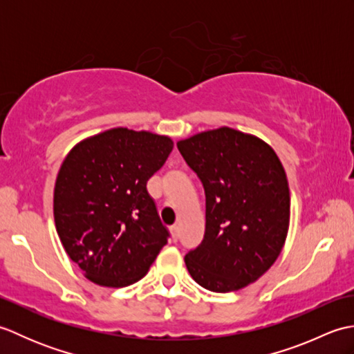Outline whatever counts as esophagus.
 <instances>
[{"label": "esophagus", "instance_id": "34e87169", "mask_svg": "<svg viewBox=\"0 0 354 354\" xmlns=\"http://www.w3.org/2000/svg\"><path fill=\"white\" fill-rule=\"evenodd\" d=\"M170 232H171V239L176 242L178 237H179V230H178L176 225H173V227H170Z\"/></svg>", "mask_w": 354, "mask_h": 354}]
</instances>
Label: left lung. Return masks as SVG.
Wrapping results in <instances>:
<instances>
[{
  "instance_id": "left-lung-1",
  "label": "left lung",
  "mask_w": 354,
  "mask_h": 354,
  "mask_svg": "<svg viewBox=\"0 0 354 354\" xmlns=\"http://www.w3.org/2000/svg\"><path fill=\"white\" fill-rule=\"evenodd\" d=\"M205 190V234L185 254L193 280L212 292L254 283L288 236L290 196L283 165L265 141L231 127L178 142Z\"/></svg>"
}]
</instances>
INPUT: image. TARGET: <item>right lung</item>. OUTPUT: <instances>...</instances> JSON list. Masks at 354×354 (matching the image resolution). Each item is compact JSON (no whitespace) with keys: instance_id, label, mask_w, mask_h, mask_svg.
I'll return each instance as SVG.
<instances>
[{"instance_id":"obj_1","label":"right lung","mask_w":354,"mask_h":354,"mask_svg":"<svg viewBox=\"0 0 354 354\" xmlns=\"http://www.w3.org/2000/svg\"><path fill=\"white\" fill-rule=\"evenodd\" d=\"M171 149L164 135L115 127L66 155L55 185L56 230L91 281L108 288L137 283L167 243L170 232L146 185Z\"/></svg>"}]
</instances>
